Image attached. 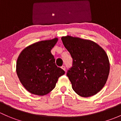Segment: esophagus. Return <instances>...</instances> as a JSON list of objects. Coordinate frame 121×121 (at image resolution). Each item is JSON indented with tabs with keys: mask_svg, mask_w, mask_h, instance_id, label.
<instances>
[{
	"mask_svg": "<svg viewBox=\"0 0 121 121\" xmlns=\"http://www.w3.org/2000/svg\"><path fill=\"white\" fill-rule=\"evenodd\" d=\"M61 68L63 70H65V66H62L61 67Z\"/></svg>",
	"mask_w": 121,
	"mask_h": 121,
	"instance_id": "obj_1",
	"label": "esophagus"
}]
</instances>
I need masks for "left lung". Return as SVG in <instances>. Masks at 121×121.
<instances>
[{
	"mask_svg": "<svg viewBox=\"0 0 121 121\" xmlns=\"http://www.w3.org/2000/svg\"><path fill=\"white\" fill-rule=\"evenodd\" d=\"M73 58L67 76L76 93L83 97L93 96L106 83L110 65L106 52L93 41L66 35L61 38Z\"/></svg>",
	"mask_w": 121,
	"mask_h": 121,
	"instance_id": "obj_1",
	"label": "left lung"
}]
</instances>
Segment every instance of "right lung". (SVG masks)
I'll return each instance as SVG.
<instances>
[{
  "instance_id": "add662e5",
  "label": "right lung",
  "mask_w": 121,
  "mask_h": 121,
  "mask_svg": "<svg viewBox=\"0 0 121 121\" xmlns=\"http://www.w3.org/2000/svg\"><path fill=\"white\" fill-rule=\"evenodd\" d=\"M58 38L41 41L21 52L16 63V72L22 85L31 94L44 95L55 87L65 71L57 67L51 53Z\"/></svg>"
}]
</instances>
